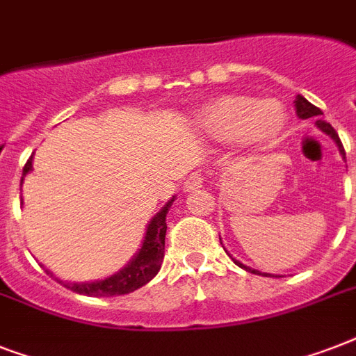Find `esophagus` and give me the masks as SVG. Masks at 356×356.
<instances>
[{
	"mask_svg": "<svg viewBox=\"0 0 356 356\" xmlns=\"http://www.w3.org/2000/svg\"><path fill=\"white\" fill-rule=\"evenodd\" d=\"M203 183H205V177H203L201 173L194 172V173H190L188 177H186V181H184V184H183V188H184V192H192V190H195V188H201V186H203Z\"/></svg>",
	"mask_w": 356,
	"mask_h": 356,
	"instance_id": "esophagus-1",
	"label": "esophagus"
}]
</instances>
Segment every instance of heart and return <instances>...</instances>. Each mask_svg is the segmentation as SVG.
Returning <instances> with one entry per match:
<instances>
[{
  "label": "heart",
  "mask_w": 356,
  "mask_h": 356,
  "mask_svg": "<svg viewBox=\"0 0 356 356\" xmlns=\"http://www.w3.org/2000/svg\"><path fill=\"white\" fill-rule=\"evenodd\" d=\"M194 129L216 142H231L238 151L270 147L286 125V111L277 99L218 96L194 114Z\"/></svg>",
  "instance_id": "heart-1"
}]
</instances>
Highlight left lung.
<instances>
[{"label":"left lung","instance_id":"8db88e82","mask_svg":"<svg viewBox=\"0 0 356 356\" xmlns=\"http://www.w3.org/2000/svg\"><path fill=\"white\" fill-rule=\"evenodd\" d=\"M296 113H298V116L301 120H309V118H316V125H318V129H320V131H323V133L325 134H329V136H331L332 140H334V142H337V145H338V149H340V153H342V156H346V151H343V145H342V142H340V138H338V133L337 131H334V129H332V125L331 123H327L325 120H321V111L318 107H314V105H312V103L310 102H307V99H305L303 96H301V94H298V97H296ZM220 242H222V238H220ZM234 262H236V266H240V268H243V270L245 271H251V273H254V275H264V277H273L271 275V273H260L259 270H253V268H249V266H245V264H242V262H240V260H236V259H233ZM275 277H279V275H275Z\"/></svg>","mask_w":356,"mask_h":356}]
</instances>
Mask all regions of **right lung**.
I'll return each mask as SVG.
<instances>
[{"label": "right lung", "mask_w": 356, "mask_h": 356, "mask_svg": "<svg viewBox=\"0 0 356 356\" xmlns=\"http://www.w3.org/2000/svg\"><path fill=\"white\" fill-rule=\"evenodd\" d=\"M33 170V155L24 166V173H22V183L24 177ZM175 201V195L168 201L166 205L162 207L161 211L156 212L155 216L151 218V222L147 223L145 229L144 242L142 248L138 249V253L134 254L133 259L129 260L127 264L123 266L122 270L116 271L114 275L102 279V281H90V282H68L57 279L60 284H64L70 290H74L83 296H90V298H113V296H123V293H131L134 290H138L140 286H144L159 273L162 266V259H164V240H166V214L170 211V207ZM49 275H53L51 271L46 270Z\"/></svg>", "instance_id": "obj_1"}]
</instances>
